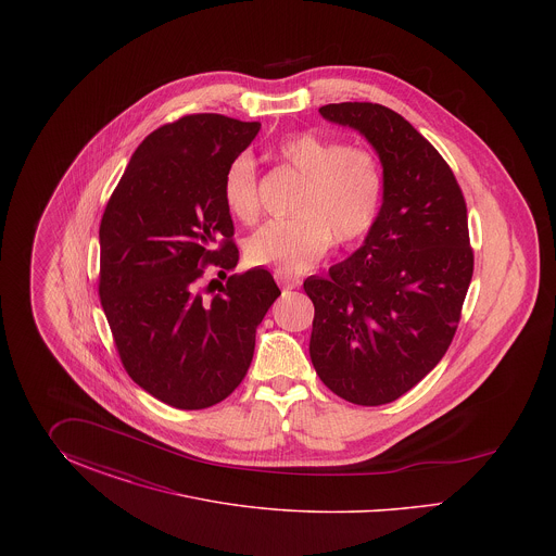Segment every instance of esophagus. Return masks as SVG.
Masks as SVG:
<instances>
[{"instance_id":"esophagus-1","label":"esophagus","mask_w":556,"mask_h":556,"mask_svg":"<svg viewBox=\"0 0 556 556\" xmlns=\"http://www.w3.org/2000/svg\"><path fill=\"white\" fill-rule=\"evenodd\" d=\"M275 279L277 283L283 286V290H293V288H300V277L295 275H288V273H281V270H275Z\"/></svg>"}]
</instances>
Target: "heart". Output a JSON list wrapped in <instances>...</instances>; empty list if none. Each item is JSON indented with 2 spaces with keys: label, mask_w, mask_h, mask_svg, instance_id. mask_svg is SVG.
Segmentation results:
<instances>
[{
  "label": "heart",
  "mask_w": 556,
  "mask_h": 556,
  "mask_svg": "<svg viewBox=\"0 0 556 556\" xmlns=\"http://www.w3.org/2000/svg\"><path fill=\"white\" fill-rule=\"evenodd\" d=\"M277 159L291 168L304 189L293 206L295 216L268 220L245 241L252 265L273 266L281 273H302L333 243L352 245L375 227L386 195L381 162L363 146L293 132L277 150ZM223 200L229 212L252 223L258 212V175L248 154L229 162L223 175Z\"/></svg>",
  "instance_id": "1"
}]
</instances>
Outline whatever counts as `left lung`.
Returning a JSON list of instances; mask_svg holds the SVG:
<instances>
[{"label": "left lung", "mask_w": 556, "mask_h": 556, "mask_svg": "<svg viewBox=\"0 0 556 556\" xmlns=\"http://www.w3.org/2000/svg\"><path fill=\"white\" fill-rule=\"evenodd\" d=\"M379 154L386 195L365 243L327 277H308L311 361L361 406L394 402L446 354L473 277L467 204L448 162L397 112L370 102L318 108Z\"/></svg>", "instance_id": "8db88e82"}]
</instances>
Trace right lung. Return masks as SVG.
<instances>
[{
	"instance_id": "obj_1",
	"label": "right lung",
	"mask_w": 556,
	"mask_h": 556,
	"mask_svg": "<svg viewBox=\"0 0 556 556\" xmlns=\"http://www.w3.org/2000/svg\"><path fill=\"white\" fill-rule=\"evenodd\" d=\"M261 131L223 114H187L150 132L100 225V300L132 381L160 402L200 410L250 369L256 327L281 295L266 268L231 275L206 299L208 265L239 261L223 175Z\"/></svg>"
}]
</instances>
